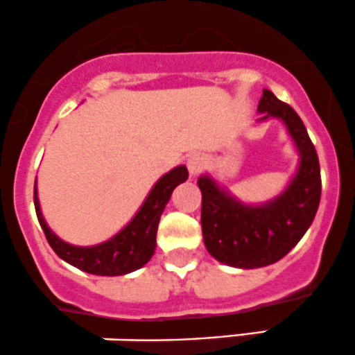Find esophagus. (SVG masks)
Masks as SVG:
<instances>
[{"label": "esophagus", "instance_id": "34e87169", "mask_svg": "<svg viewBox=\"0 0 355 355\" xmlns=\"http://www.w3.org/2000/svg\"><path fill=\"white\" fill-rule=\"evenodd\" d=\"M205 163H207V159L202 153H193L190 155L189 159H187V168H189L190 175H198L202 170H204Z\"/></svg>", "mask_w": 355, "mask_h": 355}]
</instances>
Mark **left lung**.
Listing matches in <instances>:
<instances>
[{"mask_svg": "<svg viewBox=\"0 0 355 355\" xmlns=\"http://www.w3.org/2000/svg\"><path fill=\"white\" fill-rule=\"evenodd\" d=\"M258 111L264 112L261 121L282 119L297 145L298 173L285 192L264 205H244L207 175L197 182L205 248L220 263L244 270L276 263L297 246L313 222L322 193L317 151L295 109L264 89Z\"/></svg>", "mask_w": 355, "mask_h": 355, "instance_id": "1", "label": "left lung"}]
</instances>
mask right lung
Here are the masks:
<instances>
[{"label":"right lung","instance_id":"right-lung-1","mask_svg":"<svg viewBox=\"0 0 355 355\" xmlns=\"http://www.w3.org/2000/svg\"><path fill=\"white\" fill-rule=\"evenodd\" d=\"M187 178H189V170L184 165L163 175L151 189L150 196L146 197L145 204L138 210L133 220L114 237H111L106 243L97 244V246H72V244L64 243L60 237H57L50 231L40 212L37 184L33 189L35 210H37L38 222L44 229L46 241H49L50 248L57 252L58 258L67 261L69 264L79 268V270L91 272V275H126V272L139 270L143 264H146L151 259L155 248H157L158 222L163 209L168 204L175 187L180 185Z\"/></svg>","mask_w":355,"mask_h":355}]
</instances>
